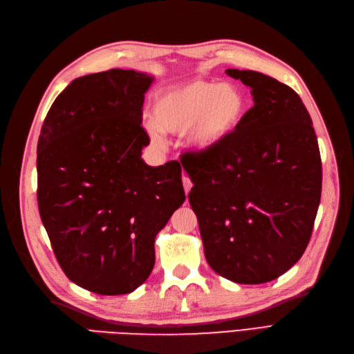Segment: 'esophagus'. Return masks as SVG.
<instances>
[{
    "mask_svg": "<svg viewBox=\"0 0 354 354\" xmlns=\"http://www.w3.org/2000/svg\"><path fill=\"white\" fill-rule=\"evenodd\" d=\"M181 181H183V187H185V194L187 195L192 186H194V183H192V180L187 177V176H183V178H181Z\"/></svg>",
    "mask_w": 354,
    "mask_h": 354,
    "instance_id": "esophagus-1",
    "label": "esophagus"
}]
</instances>
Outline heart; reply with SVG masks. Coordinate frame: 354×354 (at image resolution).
<instances>
[{
	"label": "heart",
	"mask_w": 354,
	"mask_h": 354,
	"mask_svg": "<svg viewBox=\"0 0 354 354\" xmlns=\"http://www.w3.org/2000/svg\"><path fill=\"white\" fill-rule=\"evenodd\" d=\"M245 97L226 82L192 81L164 91L153 103V122L146 124L152 140L160 143V131L181 134L196 152L218 146L234 131L245 113Z\"/></svg>",
	"instance_id": "1"
}]
</instances>
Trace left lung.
Wrapping results in <instances>:
<instances>
[{
    "mask_svg": "<svg viewBox=\"0 0 354 354\" xmlns=\"http://www.w3.org/2000/svg\"><path fill=\"white\" fill-rule=\"evenodd\" d=\"M226 73L248 85L254 106L226 140L183 155L181 165L195 185L189 202L211 269L236 283H266L307 248L322 162L312 118L291 87L255 71Z\"/></svg>",
    "mask_w": 354,
    "mask_h": 354,
    "instance_id": "8db88e82",
    "label": "left lung"
}]
</instances>
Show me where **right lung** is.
Returning a JSON list of instances; mask_svg holds the SVG:
<instances>
[{"label":"right lung","mask_w":354,"mask_h":354,"mask_svg":"<svg viewBox=\"0 0 354 354\" xmlns=\"http://www.w3.org/2000/svg\"><path fill=\"white\" fill-rule=\"evenodd\" d=\"M152 82L124 69L85 75L57 95L41 128L39 216L62 270L95 294H128L147 279L156 234L186 199L178 160L142 159Z\"/></svg>","instance_id":"1"}]
</instances>
